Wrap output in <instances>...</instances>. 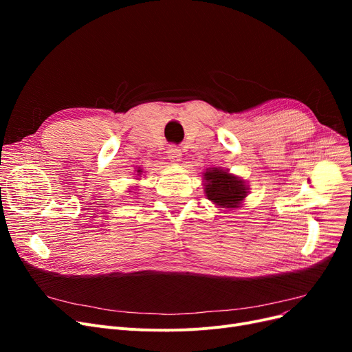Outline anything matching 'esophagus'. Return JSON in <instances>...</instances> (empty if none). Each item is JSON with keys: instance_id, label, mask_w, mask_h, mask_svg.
<instances>
[{"instance_id": "1", "label": "esophagus", "mask_w": 352, "mask_h": 352, "mask_svg": "<svg viewBox=\"0 0 352 352\" xmlns=\"http://www.w3.org/2000/svg\"><path fill=\"white\" fill-rule=\"evenodd\" d=\"M167 157L172 163H179L180 158H182V150L176 145H170L167 150Z\"/></svg>"}]
</instances>
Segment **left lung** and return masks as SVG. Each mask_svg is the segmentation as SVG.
<instances>
[{"label": "left lung", "mask_w": 352, "mask_h": 352, "mask_svg": "<svg viewBox=\"0 0 352 352\" xmlns=\"http://www.w3.org/2000/svg\"><path fill=\"white\" fill-rule=\"evenodd\" d=\"M204 179L207 198L220 207H236L247 195L243 182L221 168H212L206 172Z\"/></svg>", "instance_id": "1"}]
</instances>
